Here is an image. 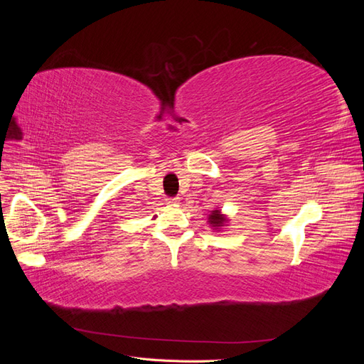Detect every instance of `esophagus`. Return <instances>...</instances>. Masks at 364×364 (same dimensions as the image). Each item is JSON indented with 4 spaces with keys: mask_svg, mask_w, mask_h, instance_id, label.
<instances>
[{
    "mask_svg": "<svg viewBox=\"0 0 364 364\" xmlns=\"http://www.w3.org/2000/svg\"><path fill=\"white\" fill-rule=\"evenodd\" d=\"M179 203V197H170V199H167V205H178Z\"/></svg>",
    "mask_w": 364,
    "mask_h": 364,
    "instance_id": "34e87169",
    "label": "esophagus"
}]
</instances>
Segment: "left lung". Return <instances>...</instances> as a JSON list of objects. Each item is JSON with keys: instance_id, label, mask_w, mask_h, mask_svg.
I'll list each match as a JSON object with an SVG mask.
<instances>
[{"instance_id": "obj_1", "label": "left lung", "mask_w": 364, "mask_h": 364, "mask_svg": "<svg viewBox=\"0 0 364 364\" xmlns=\"http://www.w3.org/2000/svg\"><path fill=\"white\" fill-rule=\"evenodd\" d=\"M208 222L214 229H222L228 223V218L225 214H222L220 209H214V211H211V214H209Z\"/></svg>"}]
</instances>
